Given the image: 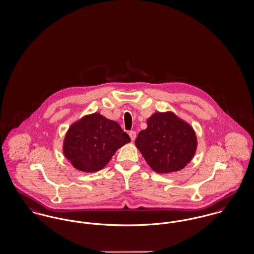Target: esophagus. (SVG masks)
<instances>
[{"instance_id":"34e87169","label":"esophagus","mask_w":254,"mask_h":254,"mask_svg":"<svg viewBox=\"0 0 254 254\" xmlns=\"http://www.w3.org/2000/svg\"><path fill=\"white\" fill-rule=\"evenodd\" d=\"M129 136H130V139L133 141V140H135V138H136V131H134V130H131V131H129Z\"/></svg>"}]
</instances>
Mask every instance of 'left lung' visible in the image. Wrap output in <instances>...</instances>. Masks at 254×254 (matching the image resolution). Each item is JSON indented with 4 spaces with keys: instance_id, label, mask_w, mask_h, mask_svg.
<instances>
[{
    "instance_id": "left-lung-1",
    "label": "left lung",
    "mask_w": 254,
    "mask_h": 254,
    "mask_svg": "<svg viewBox=\"0 0 254 254\" xmlns=\"http://www.w3.org/2000/svg\"><path fill=\"white\" fill-rule=\"evenodd\" d=\"M138 150L157 173L183 169L194 156L197 140L192 127L172 112H156L138 133Z\"/></svg>"
}]
</instances>
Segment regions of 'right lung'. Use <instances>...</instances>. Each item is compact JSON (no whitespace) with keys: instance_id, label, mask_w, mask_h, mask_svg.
<instances>
[{"instance_id":"obj_1","label":"right lung","mask_w":254,"mask_h":254,"mask_svg":"<svg viewBox=\"0 0 254 254\" xmlns=\"http://www.w3.org/2000/svg\"><path fill=\"white\" fill-rule=\"evenodd\" d=\"M129 141L128 134L118 123L95 113L82 118L69 127L64 137V154L76 169L96 172Z\"/></svg>"}]
</instances>
